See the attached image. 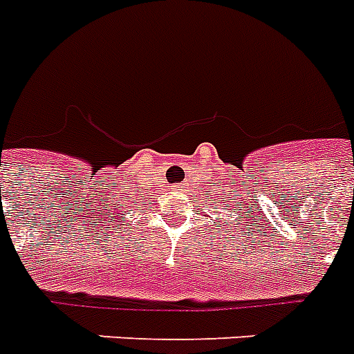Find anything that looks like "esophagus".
I'll list each match as a JSON object with an SVG mask.
<instances>
[{"instance_id": "esophagus-1", "label": "esophagus", "mask_w": 354, "mask_h": 354, "mask_svg": "<svg viewBox=\"0 0 354 354\" xmlns=\"http://www.w3.org/2000/svg\"><path fill=\"white\" fill-rule=\"evenodd\" d=\"M176 189H178V191H182V189H185V183H178Z\"/></svg>"}]
</instances>
